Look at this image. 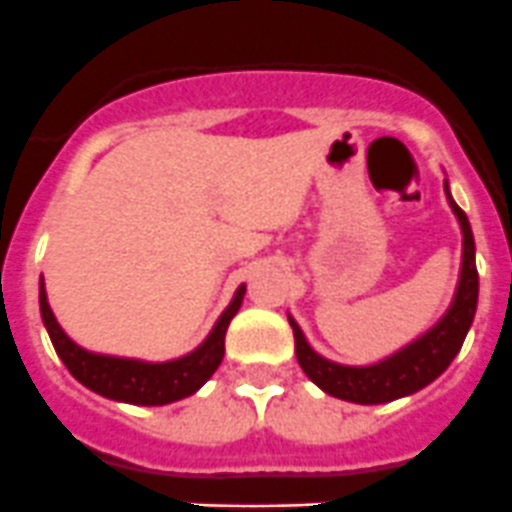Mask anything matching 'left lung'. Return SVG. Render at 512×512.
I'll return each mask as SVG.
<instances>
[{"label":"left lung","instance_id":"left-lung-1","mask_svg":"<svg viewBox=\"0 0 512 512\" xmlns=\"http://www.w3.org/2000/svg\"><path fill=\"white\" fill-rule=\"evenodd\" d=\"M445 192H448V182H445ZM448 200L455 217H458L460 230H463V270H460L458 292H455L450 310L420 340H415L405 350L395 352L388 360L377 362V365L347 367L317 355L307 345L297 322L290 317L292 332H295L297 362L305 370V375L327 395L360 405L390 403V400L405 398V395H413L423 390L425 385H430L435 377L448 370L453 357L460 352L465 335L473 325L475 307H478V267H475V240L468 217L455 205L450 192Z\"/></svg>","mask_w":512,"mask_h":512}]
</instances>
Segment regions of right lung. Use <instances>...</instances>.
I'll return each mask as SVG.
<instances>
[{
	"label": "right lung",
	"mask_w": 512,
	"mask_h": 512,
	"mask_svg": "<svg viewBox=\"0 0 512 512\" xmlns=\"http://www.w3.org/2000/svg\"><path fill=\"white\" fill-rule=\"evenodd\" d=\"M242 297H245V285L235 292L230 307L222 312L210 337L195 352L172 362H142L87 352L77 342L69 340L49 307L44 280H39V310H42L44 327H47L49 340L67 370L82 382L84 388L94 390L102 398L130 405H167L197 393L225 357V332L232 317L240 310Z\"/></svg>",
	"instance_id": "1"
}]
</instances>
